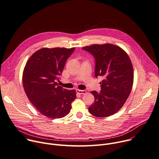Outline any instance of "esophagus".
<instances>
[{
	"instance_id": "obj_1",
	"label": "esophagus",
	"mask_w": 159,
	"mask_h": 159,
	"mask_svg": "<svg viewBox=\"0 0 159 159\" xmlns=\"http://www.w3.org/2000/svg\"><path fill=\"white\" fill-rule=\"evenodd\" d=\"M76 92L78 94H80V95H83V94H85L86 93V90H76Z\"/></svg>"
}]
</instances>
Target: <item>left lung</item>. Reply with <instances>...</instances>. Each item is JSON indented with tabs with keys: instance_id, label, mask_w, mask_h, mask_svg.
I'll return each instance as SVG.
<instances>
[{
	"instance_id": "1",
	"label": "left lung",
	"mask_w": 159,
	"mask_h": 159,
	"mask_svg": "<svg viewBox=\"0 0 159 159\" xmlns=\"http://www.w3.org/2000/svg\"><path fill=\"white\" fill-rule=\"evenodd\" d=\"M93 56L95 76L103 80L99 92L92 91L95 102L89 108L91 114L98 117L112 116L123 106L133 84V68L126 52L118 46L105 43L82 48Z\"/></svg>"
}]
</instances>
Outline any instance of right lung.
I'll return each mask as SVG.
<instances>
[{"label":"right lung","instance_id":"add662e5","mask_svg":"<svg viewBox=\"0 0 159 159\" xmlns=\"http://www.w3.org/2000/svg\"><path fill=\"white\" fill-rule=\"evenodd\" d=\"M75 48H43L30 57L24 68L23 84L31 103L43 116L52 119L65 117L76 98L74 90L58 86L66 61Z\"/></svg>","mask_w":159,"mask_h":159}]
</instances>
